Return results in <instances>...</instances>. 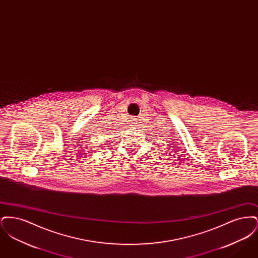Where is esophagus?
<instances>
[{
    "label": "esophagus",
    "mask_w": 258,
    "mask_h": 258,
    "mask_svg": "<svg viewBox=\"0 0 258 258\" xmlns=\"http://www.w3.org/2000/svg\"><path fill=\"white\" fill-rule=\"evenodd\" d=\"M134 123H135V122H134Z\"/></svg>",
    "instance_id": "1"
}]
</instances>
